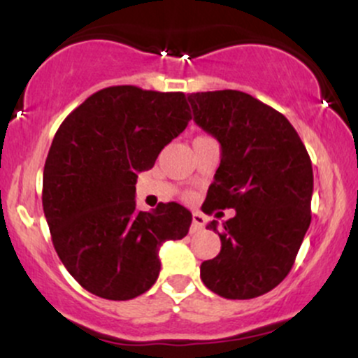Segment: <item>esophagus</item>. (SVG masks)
<instances>
[{
	"instance_id": "esophagus-1",
	"label": "esophagus",
	"mask_w": 358,
	"mask_h": 358,
	"mask_svg": "<svg viewBox=\"0 0 358 358\" xmlns=\"http://www.w3.org/2000/svg\"><path fill=\"white\" fill-rule=\"evenodd\" d=\"M203 224H205V219H203L202 213L193 212V215H192V232L202 231Z\"/></svg>"
}]
</instances>
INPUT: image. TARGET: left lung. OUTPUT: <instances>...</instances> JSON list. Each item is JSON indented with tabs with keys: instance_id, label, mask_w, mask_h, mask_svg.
Wrapping results in <instances>:
<instances>
[{
	"instance_id": "obj_1",
	"label": "left lung",
	"mask_w": 358,
	"mask_h": 358,
	"mask_svg": "<svg viewBox=\"0 0 358 358\" xmlns=\"http://www.w3.org/2000/svg\"><path fill=\"white\" fill-rule=\"evenodd\" d=\"M188 102L193 121L222 150L203 212L236 208L222 227L217 220L207 225L222 248L202 262L200 278L222 298L261 296L287 276L310 227V155L291 122L249 94L195 92Z\"/></svg>"
}]
</instances>
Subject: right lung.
Instances as JSON below:
<instances>
[{
  "label": "right lung",
  "mask_w": 358,
  "mask_h": 358,
  "mask_svg": "<svg viewBox=\"0 0 358 358\" xmlns=\"http://www.w3.org/2000/svg\"><path fill=\"white\" fill-rule=\"evenodd\" d=\"M192 119L183 92L106 87L73 109L53 138L42 203L53 248L89 293L124 301L158 279V250L183 239L190 210L176 202L136 210L138 173Z\"/></svg>",
  "instance_id": "obj_1"
}]
</instances>
